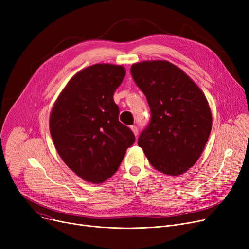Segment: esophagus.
Masks as SVG:
<instances>
[{"label": "esophagus", "instance_id": "34e87169", "mask_svg": "<svg viewBox=\"0 0 249 249\" xmlns=\"http://www.w3.org/2000/svg\"><path fill=\"white\" fill-rule=\"evenodd\" d=\"M130 128H131V130H132V132L134 133V135H137L138 134V128L136 127V126H131V127H130Z\"/></svg>", "mask_w": 249, "mask_h": 249}]
</instances>
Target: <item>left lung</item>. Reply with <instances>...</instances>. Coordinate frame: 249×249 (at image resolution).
Segmentation results:
<instances>
[{
    "instance_id": "8db88e82",
    "label": "left lung",
    "mask_w": 249,
    "mask_h": 249,
    "mask_svg": "<svg viewBox=\"0 0 249 249\" xmlns=\"http://www.w3.org/2000/svg\"><path fill=\"white\" fill-rule=\"evenodd\" d=\"M130 71L151 112L138 145L160 173H186L199 160L211 133L212 114L204 93L166 60L138 62Z\"/></svg>"
}]
</instances>
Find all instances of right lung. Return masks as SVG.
Returning <instances> with one entry per match:
<instances>
[{"instance_id":"obj_1","label":"right lung","mask_w":249,"mask_h":249,"mask_svg":"<svg viewBox=\"0 0 249 249\" xmlns=\"http://www.w3.org/2000/svg\"><path fill=\"white\" fill-rule=\"evenodd\" d=\"M125 74L122 65H90L71 78L50 113L49 130L59 156L93 184L111 178L135 142L133 132L118 119L113 99Z\"/></svg>"}]
</instances>
